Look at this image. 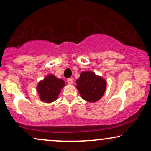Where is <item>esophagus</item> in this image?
I'll list each match as a JSON object with an SVG mask.
<instances>
[{
	"label": "esophagus",
	"instance_id": "esophagus-1",
	"mask_svg": "<svg viewBox=\"0 0 151 151\" xmlns=\"http://www.w3.org/2000/svg\"><path fill=\"white\" fill-rule=\"evenodd\" d=\"M67 81L69 84H72V83H73V80H72V78H69V79H67Z\"/></svg>",
	"mask_w": 151,
	"mask_h": 151
}]
</instances>
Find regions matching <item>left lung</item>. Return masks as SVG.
Returning <instances> with one entry per match:
<instances>
[{"instance_id":"1","label":"left lung","mask_w":151,"mask_h":151,"mask_svg":"<svg viewBox=\"0 0 151 151\" xmlns=\"http://www.w3.org/2000/svg\"><path fill=\"white\" fill-rule=\"evenodd\" d=\"M77 88L82 99L89 102L97 101L106 91V81L92 72H82L76 81Z\"/></svg>"}]
</instances>
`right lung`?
Here are the masks:
<instances>
[{
  "instance_id": "1",
  "label": "right lung",
  "mask_w": 151,
  "mask_h": 151,
  "mask_svg": "<svg viewBox=\"0 0 151 151\" xmlns=\"http://www.w3.org/2000/svg\"><path fill=\"white\" fill-rule=\"evenodd\" d=\"M65 84V81L62 79H58L52 74L47 75L37 85V90L40 98L46 103L55 101Z\"/></svg>"
}]
</instances>
